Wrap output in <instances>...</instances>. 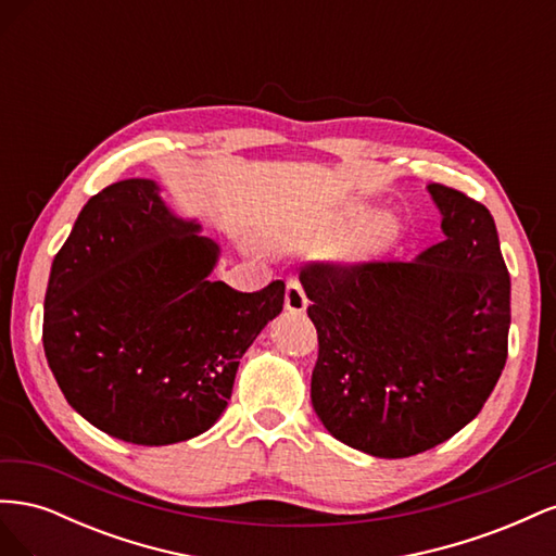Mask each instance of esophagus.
I'll list each match as a JSON object with an SVG mask.
<instances>
[{
  "instance_id": "1",
  "label": "esophagus",
  "mask_w": 556,
  "mask_h": 556,
  "mask_svg": "<svg viewBox=\"0 0 556 556\" xmlns=\"http://www.w3.org/2000/svg\"><path fill=\"white\" fill-rule=\"evenodd\" d=\"M308 306V299L304 294V288L296 278L288 280V290H285V308L290 313H304Z\"/></svg>"
}]
</instances>
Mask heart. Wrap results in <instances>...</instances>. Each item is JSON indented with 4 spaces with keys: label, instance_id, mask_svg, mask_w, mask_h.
I'll use <instances>...</instances> for the list:
<instances>
[{
    "label": "heart",
    "instance_id": "heart-1",
    "mask_svg": "<svg viewBox=\"0 0 556 556\" xmlns=\"http://www.w3.org/2000/svg\"><path fill=\"white\" fill-rule=\"evenodd\" d=\"M364 213V204H345L331 217L327 227L329 237H336V233L349 229L343 233L339 245L333 248V260L350 268L378 262L401 239V223L394 213L376 211L366 217Z\"/></svg>",
    "mask_w": 556,
    "mask_h": 556
}]
</instances>
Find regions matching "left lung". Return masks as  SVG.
I'll use <instances>...</instances> for the list:
<instances>
[{"label":"left lung","instance_id":"left-lung-1","mask_svg":"<svg viewBox=\"0 0 556 556\" xmlns=\"http://www.w3.org/2000/svg\"><path fill=\"white\" fill-rule=\"evenodd\" d=\"M445 239L413 262L306 264L319 422L371 457L452 439L490 399L508 357L510 276L492 213L431 182Z\"/></svg>","mask_w":556,"mask_h":556}]
</instances>
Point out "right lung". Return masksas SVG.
Segmentation results:
<instances>
[{"label":"right lung","mask_w":556,"mask_h":556,"mask_svg":"<svg viewBox=\"0 0 556 556\" xmlns=\"http://www.w3.org/2000/svg\"><path fill=\"white\" fill-rule=\"evenodd\" d=\"M129 178L83 206L50 266L43 350L70 406L137 445L208 431L239 359L282 311L285 282L237 292L211 280L220 248Z\"/></svg>","instance_id":"1"}]
</instances>
